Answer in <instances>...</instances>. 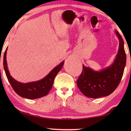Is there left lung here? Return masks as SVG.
I'll return each mask as SVG.
<instances>
[{
	"instance_id": "obj_1",
	"label": "left lung",
	"mask_w": 131,
	"mask_h": 131,
	"mask_svg": "<svg viewBox=\"0 0 131 131\" xmlns=\"http://www.w3.org/2000/svg\"><path fill=\"white\" fill-rule=\"evenodd\" d=\"M115 33L119 40L117 54L112 64L100 71H95L83 65V70L77 80L79 89L84 95L97 98L108 96L119 85L126 66V56L124 42L117 30Z\"/></svg>"
}]
</instances>
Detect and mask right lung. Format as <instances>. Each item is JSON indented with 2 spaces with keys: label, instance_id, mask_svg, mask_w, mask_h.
Returning <instances> with one entry per match:
<instances>
[{
  "label": "right lung",
  "instance_id": "obj_1",
  "mask_svg": "<svg viewBox=\"0 0 131 131\" xmlns=\"http://www.w3.org/2000/svg\"><path fill=\"white\" fill-rule=\"evenodd\" d=\"M8 48L5 50L3 55V67L6 73L8 81L12 87L14 91L21 97L27 99H37L47 95L52 87L54 79L59 71L61 70L64 64V61L56 66L48 73L42 79L36 82L29 83H21L14 79L10 76L9 71L6 61V52Z\"/></svg>",
  "mask_w": 131,
  "mask_h": 131
}]
</instances>
